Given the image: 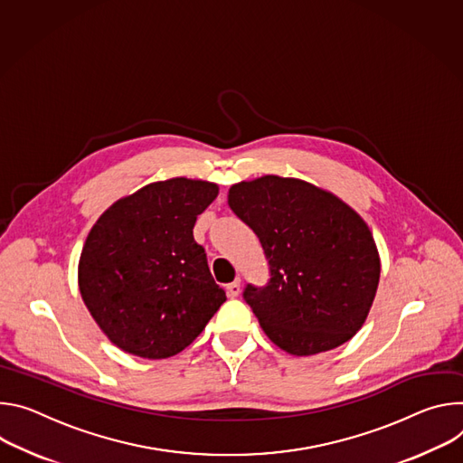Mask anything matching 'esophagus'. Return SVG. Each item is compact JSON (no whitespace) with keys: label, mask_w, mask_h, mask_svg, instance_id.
Returning <instances> with one entry per match:
<instances>
[{"label":"esophagus","mask_w":463,"mask_h":463,"mask_svg":"<svg viewBox=\"0 0 463 463\" xmlns=\"http://www.w3.org/2000/svg\"><path fill=\"white\" fill-rule=\"evenodd\" d=\"M239 292H241V279H235L233 283L228 285V294L232 298H235V296H239Z\"/></svg>","instance_id":"1"}]
</instances>
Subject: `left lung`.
Here are the masks:
<instances>
[{
  "mask_svg": "<svg viewBox=\"0 0 463 463\" xmlns=\"http://www.w3.org/2000/svg\"><path fill=\"white\" fill-rule=\"evenodd\" d=\"M228 203L260 237L269 261V283H248L242 292L267 336L298 356L353 338L381 276L361 215L333 193L274 175L232 185Z\"/></svg>",
  "mask_w": 463,
  "mask_h": 463,
  "instance_id": "1",
  "label": "left lung"
}]
</instances>
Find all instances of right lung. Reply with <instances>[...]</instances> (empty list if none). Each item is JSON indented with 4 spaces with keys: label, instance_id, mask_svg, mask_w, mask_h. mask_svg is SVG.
Here are the masks:
<instances>
[{
    "label": "right lung",
    "instance_id": "obj_1",
    "mask_svg": "<svg viewBox=\"0 0 463 463\" xmlns=\"http://www.w3.org/2000/svg\"><path fill=\"white\" fill-rule=\"evenodd\" d=\"M217 194L212 182H154L110 205L88 233L80 296L119 349L143 358L173 356L226 301L193 237L196 217Z\"/></svg>",
    "mask_w": 463,
    "mask_h": 463
}]
</instances>
